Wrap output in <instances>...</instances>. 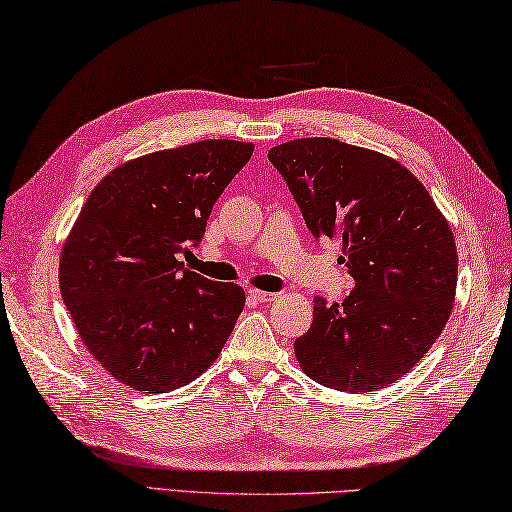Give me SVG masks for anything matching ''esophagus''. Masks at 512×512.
Segmentation results:
<instances>
[{
    "label": "esophagus",
    "instance_id": "1",
    "mask_svg": "<svg viewBox=\"0 0 512 512\" xmlns=\"http://www.w3.org/2000/svg\"><path fill=\"white\" fill-rule=\"evenodd\" d=\"M249 298H254L256 303H272L276 294L274 292H263V289H249Z\"/></svg>",
    "mask_w": 512,
    "mask_h": 512
}]
</instances>
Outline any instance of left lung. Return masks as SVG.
Segmentation results:
<instances>
[{"instance_id":"left-lung-1","label":"left lung","mask_w":512,"mask_h":512,"mask_svg":"<svg viewBox=\"0 0 512 512\" xmlns=\"http://www.w3.org/2000/svg\"><path fill=\"white\" fill-rule=\"evenodd\" d=\"M314 238L343 243L354 278L345 301L314 298L294 341L303 372L325 388L376 392L417 365L448 323L457 247L426 187L383 153L332 138L269 149Z\"/></svg>"}]
</instances>
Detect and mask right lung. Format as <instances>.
I'll use <instances>...</instances> for the list:
<instances>
[{
	"label": "right lung",
	"instance_id": "add662e5",
	"mask_svg": "<svg viewBox=\"0 0 512 512\" xmlns=\"http://www.w3.org/2000/svg\"><path fill=\"white\" fill-rule=\"evenodd\" d=\"M254 153L202 140L113 169L86 198L60 258L66 310L95 361L140 392L191 383L218 359L245 307L236 283L185 267L211 209Z\"/></svg>",
	"mask_w": 512,
	"mask_h": 512
}]
</instances>
